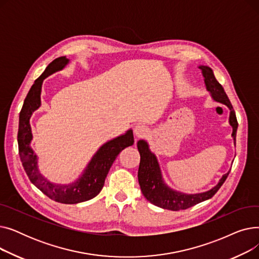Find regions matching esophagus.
<instances>
[{
    "instance_id": "34e87169",
    "label": "esophagus",
    "mask_w": 259,
    "mask_h": 259,
    "mask_svg": "<svg viewBox=\"0 0 259 259\" xmlns=\"http://www.w3.org/2000/svg\"><path fill=\"white\" fill-rule=\"evenodd\" d=\"M148 133V128L143 124H138L134 127V135L137 138H144Z\"/></svg>"
}]
</instances>
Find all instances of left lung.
Instances as JSON below:
<instances>
[{
  "label": "left lung",
  "mask_w": 259,
  "mask_h": 259,
  "mask_svg": "<svg viewBox=\"0 0 259 259\" xmlns=\"http://www.w3.org/2000/svg\"><path fill=\"white\" fill-rule=\"evenodd\" d=\"M198 68L201 70L206 89L210 93L212 100L214 102L225 105L230 110L229 125L232 127V134H231V137H232L235 145L238 124L234 109L232 105H231L223 86L215 78L211 68L205 65H199ZM138 149L141 154L138 178L142 192L147 200L162 209H167L171 211L185 210L190 207L195 206L196 203L210 199L217 191H219V189L223 186L230 173V171L225 173L222 176V179L219 181V183L211 189L207 190V191L198 193H185L171 188L165 182V179L164 176H162L160 170L158 159L156 155L150 150V147H149L147 141L140 140L138 142Z\"/></svg>",
  "instance_id": "obj_1"
}]
</instances>
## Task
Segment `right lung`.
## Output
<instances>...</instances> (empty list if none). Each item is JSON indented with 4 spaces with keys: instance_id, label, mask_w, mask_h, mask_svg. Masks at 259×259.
Segmentation results:
<instances>
[{
    "instance_id": "1",
    "label": "right lung",
    "mask_w": 259,
    "mask_h": 259,
    "mask_svg": "<svg viewBox=\"0 0 259 259\" xmlns=\"http://www.w3.org/2000/svg\"><path fill=\"white\" fill-rule=\"evenodd\" d=\"M69 59L61 57L51 62L45 71L34 80L28 94L24 101L20 113L18 144L19 154L23 168L28 175L30 182L49 198L61 203H78L87 201L97 196L104 187L107 174L110 170L113 161L118 153L134 144L133 131L128 129L124 134L106 142L91 159L77 179L69 184L52 183L40 173L38 168V157L31 147L32 130L30 118L32 113L42 105L40 93H42L43 81L52 73L61 71L69 64Z\"/></svg>"
}]
</instances>
